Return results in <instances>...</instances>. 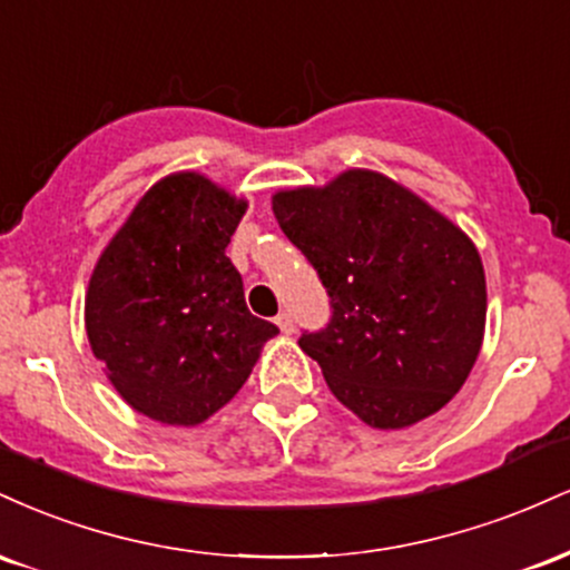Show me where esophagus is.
<instances>
[{
	"label": "esophagus",
	"mask_w": 570,
	"mask_h": 570,
	"mask_svg": "<svg viewBox=\"0 0 570 570\" xmlns=\"http://www.w3.org/2000/svg\"><path fill=\"white\" fill-rule=\"evenodd\" d=\"M276 324H278V330L284 332V335H292L294 332V318H292V313H278L276 316Z\"/></svg>",
	"instance_id": "esophagus-1"
}]
</instances>
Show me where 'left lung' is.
Wrapping results in <instances>:
<instances>
[{"instance_id": "obj_1", "label": "left lung", "mask_w": 570, "mask_h": 570, "mask_svg": "<svg viewBox=\"0 0 570 570\" xmlns=\"http://www.w3.org/2000/svg\"><path fill=\"white\" fill-rule=\"evenodd\" d=\"M281 230L316 267L332 318L305 332L326 385L372 429L434 415L466 383L485 335V271L461 227L364 168L273 195Z\"/></svg>"}]
</instances>
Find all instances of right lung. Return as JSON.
I'll list each match as a JSON object with an SVG mask.
<instances>
[{
    "label": "right lung",
    "instance_id": "add662e5",
    "mask_svg": "<svg viewBox=\"0 0 570 570\" xmlns=\"http://www.w3.org/2000/svg\"><path fill=\"white\" fill-rule=\"evenodd\" d=\"M246 200L203 174L160 179L90 276L85 330L115 391L141 415L198 426L252 375L278 326L248 313L225 254Z\"/></svg>",
    "mask_w": 570,
    "mask_h": 570
}]
</instances>
